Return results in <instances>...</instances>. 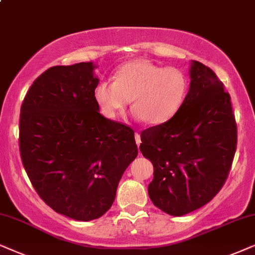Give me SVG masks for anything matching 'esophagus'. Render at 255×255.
Listing matches in <instances>:
<instances>
[{
	"mask_svg": "<svg viewBox=\"0 0 255 255\" xmlns=\"http://www.w3.org/2000/svg\"><path fill=\"white\" fill-rule=\"evenodd\" d=\"M135 141H136L137 145L141 144V137H140V134H138V133H135Z\"/></svg>",
	"mask_w": 255,
	"mask_h": 255,
	"instance_id": "obj_1",
	"label": "esophagus"
}]
</instances>
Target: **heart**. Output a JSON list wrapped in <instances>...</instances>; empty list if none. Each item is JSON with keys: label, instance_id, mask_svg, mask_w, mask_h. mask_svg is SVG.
<instances>
[{"label": "heart", "instance_id": "1", "mask_svg": "<svg viewBox=\"0 0 255 255\" xmlns=\"http://www.w3.org/2000/svg\"><path fill=\"white\" fill-rule=\"evenodd\" d=\"M188 92L189 78L182 70L135 59L115 71L114 81L101 80L94 98L108 118H117L131 99L134 118L156 126L170 121L181 111Z\"/></svg>", "mask_w": 255, "mask_h": 255}]
</instances>
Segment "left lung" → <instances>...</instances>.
Wrapping results in <instances>:
<instances>
[{"instance_id":"1","label":"left lung","mask_w":255,"mask_h":255,"mask_svg":"<svg viewBox=\"0 0 255 255\" xmlns=\"http://www.w3.org/2000/svg\"><path fill=\"white\" fill-rule=\"evenodd\" d=\"M190 87L181 111L141 133L140 150L154 165L151 202L184 216L211 201L225 183L237 148L231 97L216 73L191 60Z\"/></svg>"}]
</instances>
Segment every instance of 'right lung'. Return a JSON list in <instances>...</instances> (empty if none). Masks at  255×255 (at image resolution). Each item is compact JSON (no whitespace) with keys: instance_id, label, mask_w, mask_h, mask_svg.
I'll use <instances>...</instances> for the list:
<instances>
[{"instance_id":"add662e5","label":"right lung","mask_w":255,"mask_h":255,"mask_svg":"<svg viewBox=\"0 0 255 255\" xmlns=\"http://www.w3.org/2000/svg\"><path fill=\"white\" fill-rule=\"evenodd\" d=\"M97 67H50L29 88L19 115V151L33 188L51 209L79 222L111 209L137 156L134 130L100 114Z\"/></svg>"}]
</instances>
